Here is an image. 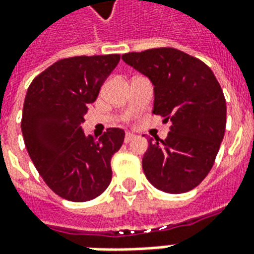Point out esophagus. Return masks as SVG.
<instances>
[{
    "label": "esophagus",
    "instance_id": "34e87169",
    "mask_svg": "<svg viewBox=\"0 0 254 254\" xmlns=\"http://www.w3.org/2000/svg\"><path fill=\"white\" fill-rule=\"evenodd\" d=\"M133 138H134V134H133V133H130V132H127V134H125V138H124V141L127 144V142L132 141Z\"/></svg>",
    "mask_w": 254,
    "mask_h": 254
}]
</instances>
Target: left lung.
<instances>
[{
  "label": "left lung",
  "instance_id": "1",
  "mask_svg": "<svg viewBox=\"0 0 254 254\" xmlns=\"http://www.w3.org/2000/svg\"><path fill=\"white\" fill-rule=\"evenodd\" d=\"M122 60L151 79L153 114L172 122L165 140L148 141L146 179L168 194L191 191L213 168L226 127V101L215 75L202 60L175 48L129 52Z\"/></svg>",
  "mask_w": 254,
  "mask_h": 254
}]
</instances>
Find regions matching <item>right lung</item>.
Returning <instances> with one entry per match:
<instances>
[{"instance_id": "obj_1", "label": "right lung", "mask_w": 254, "mask_h": 254, "mask_svg": "<svg viewBox=\"0 0 254 254\" xmlns=\"http://www.w3.org/2000/svg\"><path fill=\"white\" fill-rule=\"evenodd\" d=\"M118 62V54L60 59L28 87L21 118L27 151L46 185L71 202L97 198L112 182L110 160L125 133L109 127L95 140L80 124Z\"/></svg>"}]
</instances>
